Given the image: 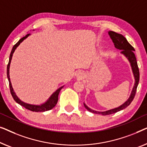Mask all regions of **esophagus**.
Returning a JSON list of instances; mask_svg holds the SVG:
<instances>
[{"label":"esophagus","instance_id":"1","mask_svg":"<svg viewBox=\"0 0 147 147\" xmlns=\"http://www.w3.org/2000/svg\"><path fill=\"white\" fill-rule=\"evenodd\" d=\"M76 76L80 78H82L84 77V74L82 73V72H78L77 73H76Z\"/></svg>","mask_w":147,"mask_h":147}]
</instances>
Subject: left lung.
I'll return each instance as SVG.
<instances>
[{
	"mask_svg": "<svg viewBox=\"0 0 147 147\" xmlns=\"http://www.w3.org/2000/svg\"><path fill=\"white\" fill-rule=\"evenodd\" d=\"M109 34L110 35L111 39L113 40V42H114V45L116 48L118 49H120V50H122L121 53H123V55H125L126 56V57L129 59L130 63H131L132 70H133L134 76H135V82L129 98L128 99V100L126 101L123 105H122L121 106L119 107L118 108L111 109V110L105 111V112H98V111L92 110V109L88 108L85 104H84V107H85L88 111H89L90 112L95 113V114H101L102 115H108L113 114V113H115L118 112V111H120L123 110L124 109L127 108V107L131 104L132 101L133 100L134 98H135V96L136 92V88H137L138 82H139V77H140L139 69H138V67L135 55V53H134L135 49H134L133 46H132V45L128 42L125 37L123 36L122 34H118V33L113 31H109Z\"/></svg>",
	"mask_w": 147,
	"mask_h": 147,
	"instance_id": "1",
	"label": "left lung"
}]
</instances>
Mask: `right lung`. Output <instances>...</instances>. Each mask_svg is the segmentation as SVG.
<instances>
[{
    "label": "right lung",
    "instance_id": "1",
    "mask_svg": "<svg viewBox=\"0 0 147 147\" xmlns=\"http://www.w3.org/2000/svg\"><path fill=\"white\" fill-rule=\"evenodd\" d=\"M30 34H27L25 36L22 37V38H20L19 40L18 41V42H16L15 45H14V47H12V49L11 51V55H10V58H9V64L7 65V77L8 79H9V86H10V90H11V93L12 94V96L13 97L14 100L16 101V102L18 103V104L21 105L24 108L28 109V110L33 111V112H45V111H49L51 109H52L53 108H54L57 105V103L58 102V97H59V94L60 92V90H61V88H63V86L62 87L59 88V89L56 90V91L54 92V93L51 95V96L49 98V99L47 100V102H46L45 104H43L40 106H37V105H29V104H26L25 102H23L22 101H21L20 100L19 98L16 96V95L14 93L13 88L12 87L11 85V80H10V76H9V67H10V64H11V61L12 59V54L14 53V51L16 49L18 45L20 44V42H22L24 39L29 36Z\"/></svg>",
    "mask_w": 147,
    "mask_h": 147
}]
</instances>
